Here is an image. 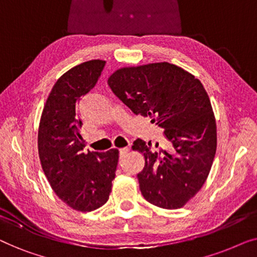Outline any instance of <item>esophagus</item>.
Listing matches in <instances>:
<instances>
[{"instance_id": "1", "label": "esophagus", "mask_w": 257, "mask_h": 257, "mask_svg": "<svg viewBox=\"0 0 257 257\" xmlns=\"http://www.w3.org/2000/svg\"><path fill=\"white\" fill-rule=\"evenodd\" d=\"M128 151H130L128 147H124V149H120V150H119V157L124 158L126 154L128 153Z\"/></svg>"}]
</instances>
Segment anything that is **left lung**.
Segmentation results:
<instances>
[{
  "label": "left lung",
  "instance_id": "obj_1",
  "mask_svg": "<svg viewBox=\"0 0 257 257\" xmlns=\"http://www.w3.org/2000/svg\"><path fill=\"white\" fill-rule=\"evenodd\" d=\"M107 84L133 113L150 118L168 140L163 154L152 151L151 143H133V150L145 157L137 175L143 196L160 208H181L205 184L216 152L215 118L205 87L166 62L117 70Z\"/></svg>",
  "mask_w": 257,
  "mask_h": 257
}]
</instances>
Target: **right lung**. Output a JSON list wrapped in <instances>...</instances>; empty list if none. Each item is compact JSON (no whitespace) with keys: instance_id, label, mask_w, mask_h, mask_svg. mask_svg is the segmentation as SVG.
I'll return each instance as SVG.
<instances>
[{"instance_id":"obj_1","label":"right lung","mask_w":257,"mask_h":257,"mask_svg":"<svg viewBox=\"0 0 257 257\" xmlns=\"http://www.w3.org/2000/svg\"><path fill=\"white\" fill-rule=\"evenodd\" d=\"M104 66V61L93 59L65 72L49 94L38 130V154L49 184L62 201L80 212L107 201L118 165V150L84 152L80 135L77 106L96 86Z\"/></svg>"}]
</instances>
